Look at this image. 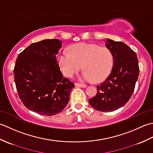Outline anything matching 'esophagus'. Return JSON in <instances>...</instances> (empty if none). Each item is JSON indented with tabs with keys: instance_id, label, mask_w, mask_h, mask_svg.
I'll use <instances>...</instances> for the list:
<instances>
[{
	"instance_id": "34e87169",
	"label": "esophagus",
	"mask_w": 153,
	"mask_h": 153,
	"mask_svg": "<svg viewBox=\"0 0 153 153\" xmlns=\"http://www.w3.org/2000/svg\"><path fill=\"white\" fill-rule=\"evenodd\" d=\"M74 85L77 87H81V88H86V85H84V84H80V83H78V82L74 83Z\"/></svg>"
}]
</instances>
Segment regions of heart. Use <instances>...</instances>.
Masks as SVG:
<instances>
[{
	"mask_svg": "<svg viewBox=\"0 0 153 153\" xmlns=\"http://www.w3.org/2000/svg\"><path fill=\"white\" fill-rule=\"evenodd\" d=\"M68 53L61 52L58 64L65 76L72 77L81 68L84 71L81 79L88 82H100L110 74L113 56L105 48L94 43H79L68 48Z\"/></svg>",
	"mask_w": 153,
	"mask_h": 153,
	"instance_id": "1",
	"label": "heart"
}]
</instances>
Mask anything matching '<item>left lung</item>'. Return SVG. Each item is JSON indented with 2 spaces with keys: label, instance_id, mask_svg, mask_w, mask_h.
Wrapping results in <instances>:
<instances>
[{
  "label": "left lung",
  "instance_id": "obj_1",
  "mask_svg": "<svg viewBox=\"0 0 153 153\" xmlns=\"http://www.w3.org/2000/svg\"><path fill=\"white\" fill-rule=\"evenodd\" d=\"M105 47L113 56V68L104 82L97 86V94L89 103L100 111H112L123 107L129 101L138 79L137 57L128 45L107 39Z\"/></svg>",
  "mask_w": 153,
  "mask_h": 153
}]
</instances>
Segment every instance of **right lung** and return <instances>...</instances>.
<instances>
[{
	"label": "right lung",
	"mask_w": 153,
	"mask_h": 153,
	"mask_svg": "<svg viewBox=\"0 0 153 153\" xmlns=\"http://www.w3.org/2000/svg\"><path fill=\"white\" fill-rule=\"evenodd\" d=\"M62 47L57 39L33 43L18 55L14 68L16 87L28 110L51 116L66 107L74 83L64 78L57 55Z\"/></svg>",
	"instance_id": "obj_1"
}]
</instances>
